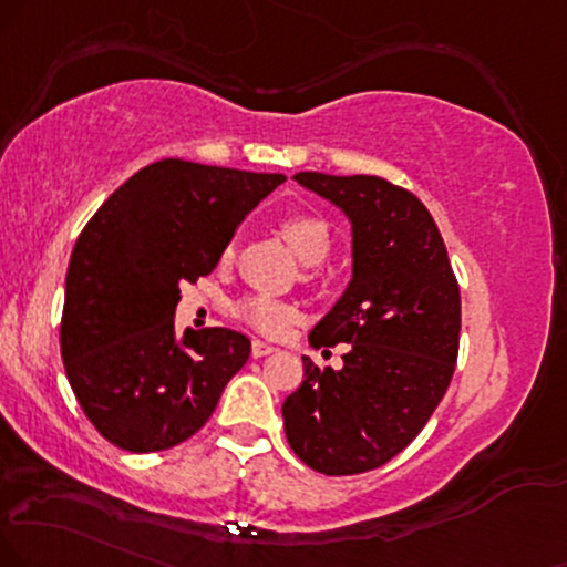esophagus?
<instances>
[{
    "label": "esophagus",
    "mask_w": 567,
    "mask_h": 567,
    "mask_svg": "<svg viewBox=\"0 0 567 567\" xmlns=\"http://www.w3.org/2000/svg\"><path fill=\"white\" fill-rule=\"evenodd\" d=\"M270 352H276V347L268 344V341H260V339L251 341V358H265V354Z\"/></svg>",
    "instance_id": "esophagus-1"
}]
</instances>
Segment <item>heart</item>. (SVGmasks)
<instances>
[{
	"mask_svg": "<svg viewBox=\"0 0 567 567\" xmlns=\"http://www.w3.org/2000/svg\"><path fill=\"white\" fill-rule=\"evenodd\" d=\"M281 234L305 265L323 262L328 251H331V228H328L323 218H318L312 213L286 215L281 220ZM223 257L228 260L230 249H226ZM236 316L255 328V331L265 333V337H278V333H284L286 328L295 323L297 310L291 305L278 302V299L270 297H247L236 305Z\"/></svg>",
	"mask_w": 567,
	"mask_h": 567,
	"instance_id": "obj_1",
	"label": "heart"
}]
</instances>
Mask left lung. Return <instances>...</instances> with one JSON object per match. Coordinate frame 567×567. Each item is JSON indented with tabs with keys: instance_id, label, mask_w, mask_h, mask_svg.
Returning a JSON list of instances; mask_svg holds the SVG:
<instances>
[{
	"instance_id": "1",
	"label": "left lung",
	"mask_w": 567,
	"mask_h": 567,
	"mask_svg": "<svg viewBox=\"0 0 567 567\" xmlns=\"http://www.w3.org/2000/svg\"><path fill=\"white\" fill-rule=\"evenodd\" d=\"M352 223V281L310 331L312 347L349 344L344 368L305 360L284 429L305 465L354 476L396 457L439 408L460 347V286L431 213L379 176L297 173Z\"/></svg>"
}]
</instances>
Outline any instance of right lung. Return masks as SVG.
Instances as JSON below:
<instances>
[{
  "label": "right lung",
  "mask_w": 567,
  "mask_h": 567,
  "mask_svg": "<svg viewBox=\"0 0 567 567\" xmlns=\"http://www.w3.org/2000/svg\"><path fill=\"white\" fill-rule=\"evenodd\" d=\"M286 176L159 159L110 194L70 255L60 349L107 442L163 452L209 421L249 360L230 328L176 333L178 286L215 270L239 223Z\"/></svg>",
  "instance_id": "add662e5"
}]
</instances>
